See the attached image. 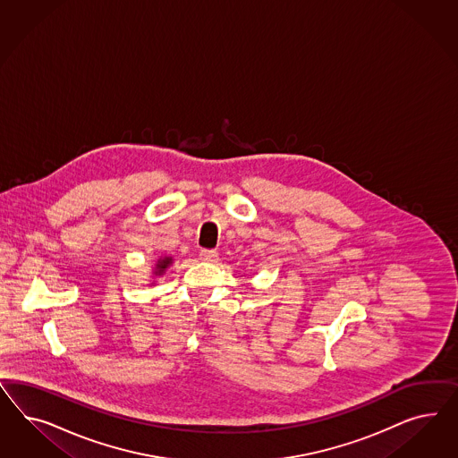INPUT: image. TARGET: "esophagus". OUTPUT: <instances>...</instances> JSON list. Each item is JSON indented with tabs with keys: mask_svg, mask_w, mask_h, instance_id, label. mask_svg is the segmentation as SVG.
<instances>
[{
	"mask_svg": "<svg viewBox=\"0 0 458 458\" xmlns=\"http://www.w3.org/2000/svg\"><path fill=\"white\" fill-rule=\"evenodd\" d=\"M216 257H218L216 250L203 249L199 251V259L205 262H215Z\"/></svg>",
	"mask_w": 458,
	"mask_h": 458,
	"instance_id": "esophagus-1",
	"label": "esophagus"
}]
</instances>
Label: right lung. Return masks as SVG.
I'll return each mask as SVG.
<instances>
[{
	"instance_id": "right-lung-1",
	"label": "right lung",
	"mask_w": 458,
	"mask_h": 458,
	"mask_svg": "<svg viewBox=\"0 0 458 458\" xmlns=\"http://www.w3.org/2000/svg\"><path fill=\"white\" fill-rule=\"evenodd\" d=\"M171 264V259H163V260H157L156 265V276H161L167 268V265Z\"/></svg>"
}]
</instances>
